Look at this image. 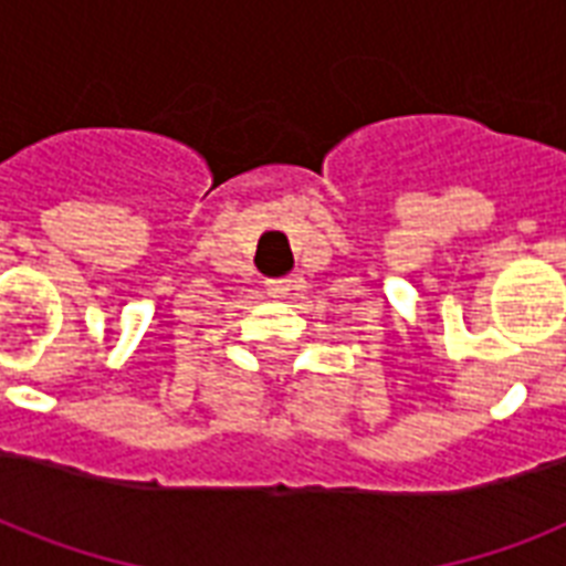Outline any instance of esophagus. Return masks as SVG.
<instances>
[{"mask_svg":"<svg viewBox=\"0 0 566 566\" xmlns=\"http://www.w3.org/2000/svg\"><path fill=\"white\" fill-rule=\"evenodd\" d=\"M266 291H270V296H275V300H287L293 291H300V279H279V282L266 284Z\"/></svg>","mask_w":566,"mask_h":566,"instance_id":"esophagus-1","label":"esophagus"}]
</instances>
